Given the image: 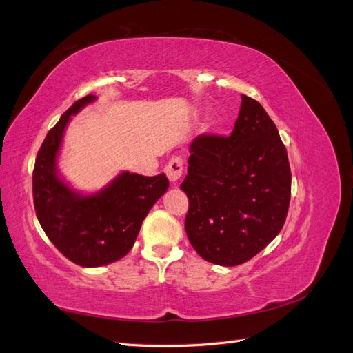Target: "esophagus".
Masks as SVG:
<instances>
[{
  "label": "esophagus",
  "mask_w": 353,
  "mask_h": 353,
  "mask_svg": "<svg viewBox=\"0 0 353 353\" xmlns=\"http://www.w3.org/2000/svg\"><path fill=\"white\" fill-rule=\"evenodd\" d=\"M165 172L169 178L170 183H176V181L183 175V159L181 157H172L165 166Z\"/></svg>",
  "instance_id": "34e87169"
}]
</instances>
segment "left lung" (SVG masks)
Listing matches in <instances>:
<instances>
[{"label": "left lung", "mask_w": 353, "mask_h": 353, "mask_svg": "<svg viewBox=\"0 0 353 353\" xmlns=\"http://www.w3.org/2000/svg\"><path fill=\"white\" fill-rule=\"evenodd\" d=\"M185 231L203 259L237 266L281 231L292 174L279 130L262 105L241 95L230 137L200 135L190 144Z\"/></svg>", "instance_id": "left-lung-1"}]
</instances>
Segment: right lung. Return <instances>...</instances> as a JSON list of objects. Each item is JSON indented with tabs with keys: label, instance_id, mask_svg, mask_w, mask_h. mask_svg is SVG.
<instances>
[{
	"label": "right lung",
	"instance_id": "1",
	"mask_svg": "<svg viewBox=\"0 0 353 353\" xmlns=\"http://www.w3.org/2000/svg\"><path fill=\"white\" fill-rule=\"evenodd\" d=\"M97 100L72 104L50 130L34 169V203L42 230L73 263L97 268L122 259L132 249L141 223L169 187L165 174L143 176L122 170L92 193L74 190L59 172V156L72 116Z\"/></svg>",
	"mask_w": 353,
	"mask_h": 353
}]
</instances>
